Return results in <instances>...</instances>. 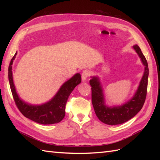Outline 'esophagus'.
Wrapping results in <instances>:
<instances>
[{
  "instance_id": "esophagus-1",
  "label": "esophagus",
  "mask_w": 160,
  "mask_h": 160,
  "mask_svg": "<svg viewBox=\"0 0 160 160\" xmlns=\"http://www.w3.org/2000/svg\"><path fill=\"white\" fill-rule=\"evenodd\" d=\"M91 72L89 70L86 69V70L83 71V72L82 73V80L83 81L86 80L87 78L91 76Z\"/></svg>"
}]
</instances>
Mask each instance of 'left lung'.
<instances>
[{"instance_id": "1", "label": "left lung", "mask_w": 160, "mask_h": 160, "mask_svg": "<svg viewBox=\"0 0 160 160\" xmlns=\"http://www.w3.org/2000/svg\"><path fill=\"white\" fill-rule=\"evenodd\" d=\"M135 52L141 58L145 66L144 76L142 77L140 86L136 93L128 102L120 107L108 108L104 104V96L100 86L99 79L93 77L90 80L91 86V100L93 108L98 119L103 123L108 125H116L124 123L133 118L140 111L147 98L148 68L147 59L138 45L133 46Z\"/></svg>"}]
</instances>
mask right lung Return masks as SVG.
<instances>
[{"label": "right lung", "instance_id": "obj_1", "mask_svg": "<svg viewBox=\"0 0 160 160\" xmlns=\"http://www.w3.org/2000/svg\"><path fill=\"white\" fill-rule=\"evenodd\" d=\"M16 54L17 52L10 61L8 69V76L13 98L17 108L24 116L37 123L41 124H52L58 123L62 121L65 115V107L69 95L72 92L74 88L78 84H80L82 80L80 74L77 73L70 80L67 81L61 87L58 92L52 100L40 106H32V105L25 103L20 99L16 93L14 84H13L12 70L13 60L15 59Z\"/></svg>", "mask_w": 160, "mask_h": 160}]
</instances>
